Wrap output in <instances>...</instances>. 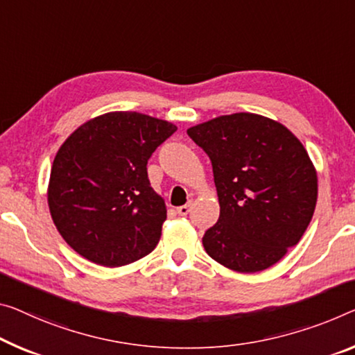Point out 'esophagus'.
I'll return each mask as SVG.
<instances>
[{
	"instance_id": "esophagus-1",
	"label": "esophagus",
	"mask_w": 355,
	"mask_h": 355,
	"mask_svg": "<svg viewBox=\"0 0 355 355\" xmlns=\"http://www.w3.org/2000/svg\"><path fill=\"white\" fill-rule=\"evenodd\" d=\"M190 209H192V205H184V206H179V208L176 209V212L179 216H187L189 212H190Z\"/></svg>"
}]
</instances>
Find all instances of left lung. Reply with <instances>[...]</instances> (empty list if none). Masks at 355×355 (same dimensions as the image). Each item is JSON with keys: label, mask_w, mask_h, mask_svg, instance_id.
<instances>
[{"label": "left lung", "mask_w": 355, "mask_h": 355, "mask_svg": "<svg viewBox=\"0 0 355 355\" xmlns=\"http://www.w3.org/2000/svg\"><path fill=\"white\" fill-rule=\"evenodd\" d=\"M209 155L220 216L203 236L206 254L238 272L270 268L313 219L318 173L284 125L252 112L219 116L187 130Z\"/></svg>", "instance_id": "left-lung-1"}]
</instances>
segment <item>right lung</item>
Here are the masks:
<instances>
[{
    "label": "right lung",
    "mask_w": 355,
    "mask_h": 355,
    "mask_svg": "<svg viewBox=\"0 0 355 355\" xmlns=\"http://www.w3.org/2000/svg\"><path fill=\"white\" fill-rule=\"evenodd\" d=\"M178 127L141 112H106L60 146L47 203L69 248L116 268L146 257L166 220L165 200L150 187L147 160Z\"/></svg>",
    "instance_id": "right-lung-1"
}]
</instances>
